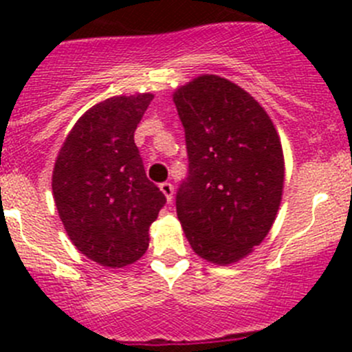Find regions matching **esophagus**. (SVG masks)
<instances>
[{"label":"esophagus","mask_w":352,"mask_h":352,"mask_svg":"<svg viewBox=\"0 0 352 352\" xmlns=\"http://www.w3.org/2000/svg\"><path fill=\"white\" fill-rule=\"evenodd\" d=\"M160 190H162L163 194H165V197H166V201H172V197H173V186L170 182H163V184H160Z\"/></svg>","instance_id":"esophagus-1"}]
</instances>
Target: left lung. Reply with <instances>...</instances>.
Returning a JSON list of instances; mask_svg holds the SVG:
<instances>
[{
    "label": "left lung",
    "instance_id": "left-lung-1",
    "mask_svg": "<svg viewBox=\"0 0 352 352\" xmlns=\"http://www.w3.org/2000/svg\"><path fill=\"white\" fill-rule=\"evenodd\" d=\"M186 131L189 175L177 216L199 257L228 265L265 239L285 184L281 141L250 94L204 74L173 94Z\"/></svg>",
    "mask_w": 352,
    "mask_h": 352
}]
</instances>
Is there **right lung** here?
I'll return each mask as SVG.
<instances>
[{
  "label": "right lung",
  "mask_w": 352,
  "mask_h": 352,
  "mask_svg": "<svg viewBox=\"0 0 352 352\" xmlns=\"http://www.w3.org/2000/svg\"><path fill=\"white\" fill-rule=\"evenodd\" d=\"M151 94L94 105L69 131L52 172L59 218L74 247L105 267L136 262L166 197L144 172L134 131Z\"/></svg>",
  "instance_id": "1"
}]
</instances>
